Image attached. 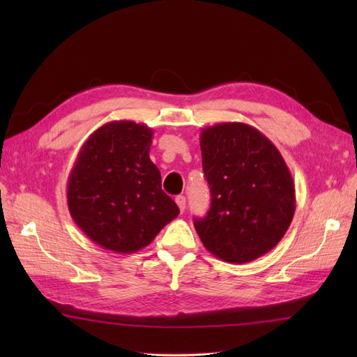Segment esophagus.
<instances>
[{"label":"esophagus","mask_w":357,"mask_h":357,"mask_svg":"<svg viewBox=\"0 0 357 357\" xmlns=\"http://www.w3.org/2000/svg\"><path fill=\"white\" fill-rule=\"evenodd\" d=\"M176 202H177V205H178L180 211H181V213L185 211V208H186V198L183 197V195H178V197L176 198Z\"/></svg>","instance_id":"1"}]
</instances>
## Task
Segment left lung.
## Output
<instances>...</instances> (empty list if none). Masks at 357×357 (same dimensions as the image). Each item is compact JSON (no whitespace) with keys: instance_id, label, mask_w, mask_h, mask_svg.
Here are the masks:
<instances>
[{"instance_id":"1","label":"left lung","mask_w":357,"mask_h":357,"mask_svg":"<svg viewBox=\"0 0 357 357\" xmlns=\"http://www.w3.org/2000/svg\"><path fill=\"white\" fill-rule=\"evenodd\" d=\"M199 144L211 207L193 222L195 229L215 257L252 262L287 232L296 207L294 178L271 139L247 123L204 128Z\"/></svg>"}]
</instances>
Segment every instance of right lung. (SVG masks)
Here are the masks:
<instances>
[{
	"mask_svg": "<svg viewBox=\"0 0 357 357\" xmlns=\"http://www.w3.org/2000/svg\"><path fill=\"white\" fill-rule=\"evenodd\" d=\"M152 138L153 129L144 123L113 121L89 135L74 162L67 185L70 214L105 250H142L180 213L150 160Z\"/></svg>",
	"mask_w": 357,
	"mask_h": 357,
	"instance_id": "add662e5",
	"label": "right lung"
}]
</instances>
